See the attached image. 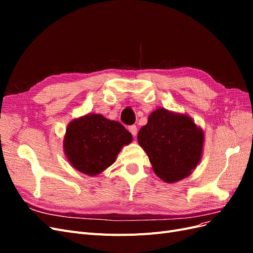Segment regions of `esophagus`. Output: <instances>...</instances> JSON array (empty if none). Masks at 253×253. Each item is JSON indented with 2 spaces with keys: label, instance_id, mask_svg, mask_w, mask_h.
Segmentation results:
<instances>
[{
  "label": "esophagus",
  "instance_id": "1",
  "mask_svg": "<svg viewBox=\"0 0 253 253\" xmlns=\"http://www.w3.org/2000/svg\"><path fill=\"white\" fill-rule=\"evenodd\" d=\"M128 131L131 132V134L135 137L137 135V126H128Z\"/></svg>",
  "mask_w": 253,
  "mask_h": 253
}]
</instances>
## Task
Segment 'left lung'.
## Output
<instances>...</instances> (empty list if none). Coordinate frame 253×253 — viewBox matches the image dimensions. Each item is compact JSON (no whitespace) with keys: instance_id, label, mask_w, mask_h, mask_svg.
Here are the masks:
<instances>
[{"instance_id":"left-lung-1","label":"left lung","mask_w":253,"mask_h":253,"mask_svg":"<svg viewBox=\"0 0 253 253\" xmlns=\"http://www.w3.org/2000/svg\"><path fill=\"white\" fill-rule=\"evenodd\" d=\"M137 139L156 175L175 182L187 177L200 162L204 133L186 115L159 109L150 115Z\"/></svg>"}]
</instances>
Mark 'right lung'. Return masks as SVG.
I'll return each instance as SVG.
<instances>
[{"label": "right lung", "mask_w": 253, "mask_h": 253, "mask_svg": "<svg viewBox=\"0 0 253 253\" xmlns=\"http://www.w3.org/2000/svg\"><path fill=\"white\" fill-rule=\"evenodd\" d=\"M132 134L118 121L102 115H86L72 121L64 138L65 154L76 170L97 175L114 164Z\"/></svg>", "instance_id": "add662e5"}]
</instances>
